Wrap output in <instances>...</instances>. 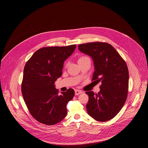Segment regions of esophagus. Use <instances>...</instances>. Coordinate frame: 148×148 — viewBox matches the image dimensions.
<instances>
[{
  "mask_svg": "<svg viewBox=\"0 0 148 148\" xmlns=\"http://www.w3.org/2000/svg\"><path fill=\"white\" fill-rule=\"evenodd\" d=\"M82 92V91H81V90H75V95H78L81 94Z\"/></svg>",
  "mask_w": 148,
  "mask_h": 148,
  "instance_id": "esophagus-1",
  "label": "esophagus"
}]
</instances>
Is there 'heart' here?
I'll return each mask as SVG.
<instances>
[{
    "label": "heart",
    "mask_w": 148,
    "mask_h": 148,
    "mask_svg": "<svg viewBox=\"0 0 148 148\" xmlns=\"http://www.w3.org/2000/svg\"><path fill=\"white\" fill-rule=\"evenodd\" d=\"M88 58H89L88 56H80V57L78 58V62H81V61H84V60L88 59Z\"/></svg>",
    "instance_id": "b5f03b06"
}]
</instances>
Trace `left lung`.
<instances>
[{
    "label": "left lung",
    "instance_id": "obj_1",
    "mask_svg": "<svg viewBox=\"0 0 148 148\" xmlns=\"http://www.w3.org/2000/svg\"><path fill=\"white\" fill-rule=\"evenodd\" d=\"M78 50L90 56L95 71L92 81H101L100 91H87L88 114L96 121H108L114 118L127 98L129 71L124 60L111 45L92 42L78 45Z\"/></svg>",
    "mask_w": 148,
    "mask_h": 148
}]
</instances>
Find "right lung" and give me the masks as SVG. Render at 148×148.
Returning <instances> with one entry per match:
<instances>
[{
    "label": "right lung",
    "instance_id": "add662e5",
    "mask_svg": "<svg viewBox=\"0 0 148 148\" xmlns=\"http://www.w3.org/2000/svg\"><path fill=\"white\" fill-rule=\"evenodd\" d=\"M76 45L46 47L37 50L24 68L22 93L32 116L40 123L56 124L67 114L66 105L75 94L72 88L58 94L54 82L62 75L64 61Z\"/></svg>",
    "mask_w": 148,
    "mask_h": 148
}]
</instances>
